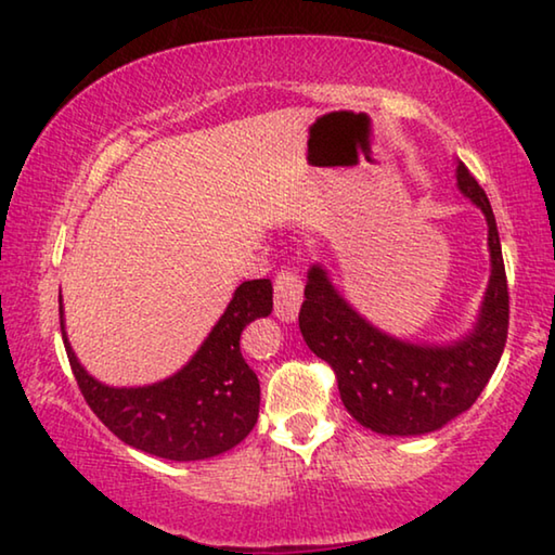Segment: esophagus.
<instances>
[{
  "instance_id": "34e87169",
  "label": "esophagus",
  "mask_w": 555,
  "mask_h": 555,
  "mask_svg": "<svg viewBox=\"0 0 555 555\" xmlns=\"http://www.w3.org/2000/svg\"><path fill=\"white\" fill-rule=\"evenodd\" d=\"M304 300V281L298 271L281 269L274 276V313L281 321H294Z\"/></svg>"
}]
</instances>
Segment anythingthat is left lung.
<instances>
[{"mask_svg":"<svg viewBox=\"0 0 555 555\" xmlns=\"http://www.w3.org/2000/svg\"><path fill=\"white\" fill-rule=\"evenodd\" d=\"M457 185L485 212L492 257L480 321L465 340L448 347L393 340L337 296L321 267L308 274L298 313L300 335L333 367L350 416L374 434L421 436L446 426L477 401L504 352L509 288L496 220L482 185L465 164H457Z\"/></svg>","mask_w":555,"mask_h":555,"instance_id":"1","label":"left lung"}]
</instances>
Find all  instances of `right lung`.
<instances>
[{
	"instance_id": "1",
	"label": "right lung",
	"mask_w": 555,
	"mask_h": 555,
	"mask_svg": "<svg viewBox=\"0 0 555 555\" xmlns=\"http://www.w3.org/2000/svg\"><path fill=\"white\" fill-rule=\"evenodd\" d=\"M271 281H244L208 340L185 367L152 387H105L80 367L63 331L65 352L88 406L112 434L149 455L205 460L247 438L259 416V379L240 350L242 331L269 315ZM63 311V308H61Z\"/></svg>"
}]
</instances>
